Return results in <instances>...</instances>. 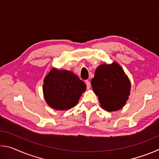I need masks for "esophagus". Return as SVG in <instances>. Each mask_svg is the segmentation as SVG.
<instances>
[{"instance_id":"1","label":"esophagus","mask_w":159,"mask_h":159,"mask_svg":"<svg viewBox=\"0 0 159 159\" xmlns=\"http://www.w3.org/2000/svg\"><path fill=\"white\" fill-rule=\"evenodd\" d=\"M85 83H86V85H87V89H90V82L89 80H85Z\"/></svg>"}]
</instances>
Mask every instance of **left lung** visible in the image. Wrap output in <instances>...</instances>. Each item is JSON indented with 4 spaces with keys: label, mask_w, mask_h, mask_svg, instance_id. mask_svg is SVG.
<instances>
[{
    "label": "left lung",
    "mask_w": 159,
    "mask_h": 159,
    "mask_svg": "<svg viewBox=\"0 0 159 159\" xmlns=\"http://www.w3.org/2000/svg\"><path fill=\"white\" fill-rule=\"evenodd\" d=\"M101 107L107 111L122 109L130 93V82L119 64H103L97 68L91 80Z\"/></svg>",
    "instance_id": "1"
}]
</instances>
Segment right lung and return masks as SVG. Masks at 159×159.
Listing matches in <instances>:
<instances>
[{
	"label": "right lung",
	"instance_id": "add662e5",
	"mask_svg": "<svg viewBox=\"0 0 159 159\" xmlns=\"http://www.w3.org/2000/svg\"><path fill=\"white\" fill-rule=\"evenodd\" d=\"M43 83V90L47 104L60 111L76 106L86 89L85 83L79 76L64 69H52Z\"/></svg>",
	"mask_w": 159,
	"mask_h": 159
}]
</instances>
